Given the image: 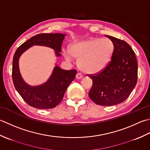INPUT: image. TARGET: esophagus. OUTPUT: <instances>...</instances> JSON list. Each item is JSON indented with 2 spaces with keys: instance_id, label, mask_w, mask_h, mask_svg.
Returning a JSON list of instances; mask_svg holds the SVG:
<instances>
[{
  "instance_id": "1",
  "label": "esophagus",
  "mask_w": 150,
  "mask_h": 150,
  "mask_svg": "<svg viewBox=\"0 0 150 150\" xmlns=\"http://www.w3.org/2000/svg\"><path fill=\"white\" fill-rule=\"evenodd\" d=\"M82 78H83V76H82V75L81 74H79V73H78V74L76 76V78L77 79H80Z\"/></svg>"
}]
</instances>
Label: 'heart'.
Instances as JSON below:
<instances>
[{
  "label": "heart",
  "mask_w": 150,
  "mask_h": 150,
  "mask_svg": "<svg viewBox=\"0 0 150 150\" xmlns=\"http://www.w3.org/2000/svg\"><path fill=\"white\" fill-rule=\"evenodd\" d=\"M115 51V45L108 38H88L73 42L69 50H63L65 59H78V67L88 74H97L103 71L111 62Z\"/></svg>",
  "instance_id": "heart-1"
}]
</instances>
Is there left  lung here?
<instances>
[{"mask_svg":"<svg viewBox=\"0 0 150 150\" xmlns=\"http://www.w3.org/2000/svg\"><path fill=\"white\" fill-rule=\"evenodd\" d=\"M106 36L114 42L113 56L103 71L90 77L93 83L88 96L97 105L111 106L123 102L135 88L138 64L129 44L114 37Z\"/></svg>","mask_w":150,"mask_h":150,"instance_id":"1","label":"left lung"}]
</instances>
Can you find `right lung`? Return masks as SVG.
Wrapping results in <instances>:
<instances>
[{"mask_svg":"<svg viewBox=\"0 0 150 150\" xmlns=\"http://www.w3.org/2000/svg\"><path fill=\"white\" fill-rule=\"evenodd\" d=\"M66 34L61 33H41L32 37L17 48L13 59L12 78L14 86L21 96L30 106L39 109H52L62 102L69 84L74 80L77 71L61 69L56 64L50 77L43 83L31 85L21 76L19 59L22 54L33 46H42L54 50L57 57H61L62 43Z\"/></svg>","mask_w":150,"mask_h":150,"instance_id":"right-lung-1","label":"right lung"}]
</instances>
